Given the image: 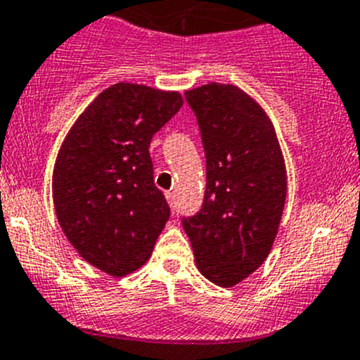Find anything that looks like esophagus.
<instances>
[{"instance_id": "obj_1", "label": "esophagus", "mask_w": 360, "mask_h": 360, "mask_svg": "<svg viewBox=\"0 0 360 360\" xmlns=\"http://www.w3.org/2000/svg\"><path fill=\"white\" fill-rule=\"evenodd\" d=\"M165 197H167V200H169V204L170 206H176V195H174V191H167V193H165Z\"/></svg>"}]
</instances>
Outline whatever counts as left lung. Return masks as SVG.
I'll use <instances>...</instances> for the list:
<instances>
[{
    "label": "left lung",
    "instance_id": "obj_1",
    "mask_svg": "<svg viewBox=\"0 0 360 360\" xmlns=\"http://www.w3.org/2000/svg\"><path fill=\"white\" fill-rule=\"evenodd\" d=\"M206 154L202 207L183 217L200 274L229 288L263 264L286 202V167L274 126L234 85L184 94Z\"/></svg>",
    "mask_w": 360,
    "mask_h": 360
}]
</instances>
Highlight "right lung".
I'll return each instance as SVG.
<instances>
[{"label":"right lung","mask_w":360,"mask_h":360,"mask_svg":"<svg viewBox=\"0 0 360 360\" xmlns=\"http://www.w3.org/2000/svg\"><path fill=\"white\" fill-rule=\"evenodd\" d=\"M181 106L177 92L117 83L92 101L60 147L56 217L79 256L106 274L142 266L169 220L149 146Z\"/></svg>","instance_id":"right-lung-1"}]
</instances>
